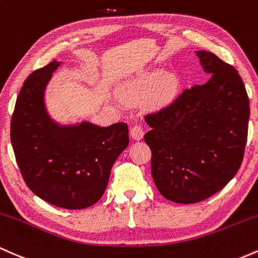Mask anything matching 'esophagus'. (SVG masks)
Instances as JSON below:
<instances>
[{
	"instance_id": "34e87169",
	"label": "esophagus",
	"mask_w": 258,
	"mask_h": 258,
	"mask_svg": "<svg viewBox=\"0 0 258 258\" xmlns=\"http://www.w3.org/2000/svg\"><path fill=\"white\" fill-rule=\"evenodd\" d=\"M130 135H132V138L135 139V140H140V139H143L144 137L143 126H141L140 124H135V125H133L132 129H130Z\"/></svg>"
}]
</instances>
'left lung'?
<instances>
[{"label": "left lung", "instance_id": "8db88e82", "mask_svg": "<svg viewBox=\"0 0 258 258\" xmlns=\"http://www.w3.org/2000/svg\"><path fill=\"white\" fill-rule=\"evenodd\" d=\"M196 54L210 80L145 115L153 181L178 204H195L223 189L238 173L247 141L250 102L238 71L212 52Z\"/></svg>", "mask_w": 258, "mask_h": 258}]
</instances>
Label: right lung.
<instances>
[{
  "mask_svg": "<svg viewBox=\"0 0 258 258\" xmlns=\"http://www.w3.org/2000/svg\"><path fill=\"white\" fill-rule=\"evenodd\" d=\"M59 63L36 69L22 86L11 120V141L29 189L53 206L82 210L102 198L111 169L129 144L128 125L59 126L43 106V90Z\"/></svg>",
  "mask_w": 258,
  "mask_h": 258,
  "instance_id": "add662e5",
  "label": "right lung"
}]
</instances>
